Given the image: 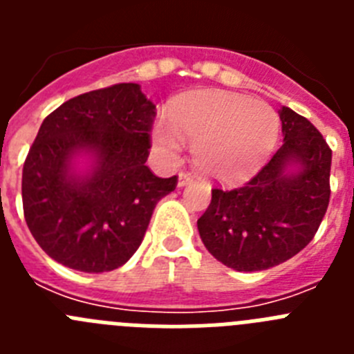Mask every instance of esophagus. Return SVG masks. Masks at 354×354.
<instances>
[{
  "mask_svg": "<svg viewBox=\"0 0 354 354\" xmlns=\"http://www.w3.org/2000/svg\"><path fill=\"white\" fill-rule=\"evenodd\" d=\"M193 183V177L189 174H186V171H180L179 174V187H184L187 186V184Z\"/></svg>",
  "mask_w": 354,
  "mask_h": 354,
  "instance_id": "obj_1",
  "label": "esophagus"
}]
</instances>
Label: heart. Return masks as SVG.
I'll list each match as a JSON object with an SVG mask.
<instances>
[{
  "label": "heart",
  "mask_w": 354,
  "mask_h": 354,
  "mask_svg": "<svg viewBox=\"0 0 354 354\" xmlns=\"http://www.w3.org/2000/svg\"><path fill=\"white\" fill-rule=\"evenodd\" d=\"M168 117L152 129L156 152L175 161L189 143L195 167L216 183H243L257 174L280 134V118L270 104L221 90L183 97Z\"/></svg>",
  "instance_id": "obj_1"
}]
</instances>
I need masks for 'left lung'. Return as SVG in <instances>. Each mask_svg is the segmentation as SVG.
<instances>
[{"instance_id":"left-lung-1","label":"left lung","mask_w":354,"mask_h":354,"mask_svg":"<svg viewBox=\"0 0 354 354\" xmlns=\"http://www.w3.org/2000/svg\"><path fill=\"white\" fill-rule=\"evenodd\" d=\"M283 145L243 187L212 189L196 225L216 261L262 271L289 261L317 232L330 202L331 150L305 117L282 106Z\"/></svg>"}]
</instances>
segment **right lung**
<instances>
[{"label": "right lung", "mask_w": 354, "mask_h": 354, "mask_svg": "<svg viewBox=\"0 0 354 354\" xmlns=\"http://www.w3.org/2000/svg\"><path fill=\"white\" fill-rule=\"evenodd\" d=\"M154 102L138 83L68 99L40 126L23 168L31 236L56 262L83 273L126 264L150 216L177 186L147 167Z\"/></svg>", "instance_id": "obj_1"}]
</instances>
